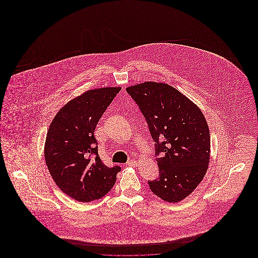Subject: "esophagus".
<instances>
[{
    "instance_id": "obj_1",
    "label": "esophagus",
    "mask_w": 258,
    "mask_h": 258,
    "mask_svg": "<svg viewBox=\"0 0 258 258\" xmlns=\"http://www.w3.org/2000/svg\"><path fill=\"white\" fill-rule=\"evenodd\" d=\"M125 164L128 165V166H134V167H135V166H137V160H130Z\"/></svg>"
}]
</instances>
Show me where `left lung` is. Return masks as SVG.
I'll list each match as a JSON object with an SVG mask.
<instances>
[{
  "mask_svg": "<svg viewBox=\"0 0 258 258\" xmlns=\"http://www.w3.org/2000/svg\"><path fill=\"white\" fill-rule=\"evenodd\" d=\"M138 105L155 143L160 174L148 181L162 200L179 202L203 180L210 160V133L201 110L175 88L145 82L125 89Z\"/></svg>",
  "mask_w": 258,
  "mask_h": 258,
  "instance_id": "obj_1",
  "label": "left lung"
}]
</instances>
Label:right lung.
Instances as JSON below:
<instances>
[{
	"mask_svg": "<svg viewBox=\"0 0 258 258\" xmlns=\"http://www.w3.org/2000/svg\"><path fill=\"white\" fill-rule=\"evenodd\" d=\"M120 91V87L87 91L62 106L50 124L44 147L48 170L61 191L79 202L104 197L121 170L119 165L108 167L101 161L94 135Z\"/></svg>",
	"mask_w": 258,
	"mask_h": 258,
	"instance_id": "1",
	"label": "right lung"
}]
</instances>
